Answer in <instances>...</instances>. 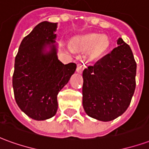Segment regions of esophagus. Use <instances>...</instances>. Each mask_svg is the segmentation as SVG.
I'll return each instance as SVG.
<instances>
[{"label":"esophagus","mask_w":149,"mask_h":149,"mask_svg":"<svg viewBox=\"0 0 149 149\" xmlns=\"http://www.w3.org/2000/svg\"><path fill=\"white\" fill-rule=\"evenodd\" d=\"M84 68V65L83 63H80L77 65V72H79V73H81Z\"/></svg>","instance_id":"1"}]
</instances>
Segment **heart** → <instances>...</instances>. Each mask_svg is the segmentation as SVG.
<instances>
[{"label":"heart","mask_w":149,"mask_h":149,"mask_svg":"<svg viewBox=\"0 0 149 149\" xmlns=\"http://www.w3.org/2000/svg\"><path fill=\"white\" fill-rule=\"evenodd\" d=\"M110 42L106 36L99 34H88L77 37L72 40V46L75 49H89L92 47V52L95 56L100 55L109 47Z\"/></svg>","instance_id":"heart-1"}]
</instances>
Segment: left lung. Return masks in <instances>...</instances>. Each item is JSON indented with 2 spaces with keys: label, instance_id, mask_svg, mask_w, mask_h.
Here are the masks:
<instances>
[{
  "label": "left lung",
  "instance_id": "8db88e82",
  "mask_svg": "<svg viewBox=\"0 0 149 149\" xmlns=\"http://www.w3.org/2000/svg\"><path fill=\"white\" fill-rule=\"evenodd\" d=\"M118 46L83 71V107L88 116L110 121L122 115L136 88V63L130 46L117 40Z\"/></svg>",
  "mask_w": 149,
  "mask_h": 149
}]
</instances>
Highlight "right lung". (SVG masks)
Masks as SVG:
<instances>
[{
	"label": "right lung",
	"mask_w": 149,
	"mask_h": 149,
	"mask_svg": "<svg viewBox=\"0 0 149 149\" xmlns=\"http://www.w3.org/2000/svg\"><path fill=\"white\" fill-rule=\"evenodd\" d=\"M57 23L43 21L22 40L15 57L13 88L18 107L30 118L44 120L57 111V95L77 68L57 58ZM49 47V51L45 47Z\"/></svg>",
	"instance_id": "add662e5"
}]
</instances>
